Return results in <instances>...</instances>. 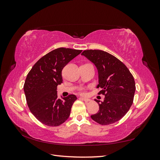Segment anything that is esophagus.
I'll list each match as a JSON object with an SVG mask.
<instances>
[{"label":"esophagus","mask_w":160,"mask_h":160,"mask_svg":"<svg viewBox=\"0 0 160 160\" xmlns=\"http://www.w3.org/2000/svg\"><path fill=\"white\" fill-rule=\"evenodd\" d=\"M80 99H83V101H85V102H88V101H90V99H88V98H80Z\"/></svg>","instance_id":"34e87169"}]
</instances>
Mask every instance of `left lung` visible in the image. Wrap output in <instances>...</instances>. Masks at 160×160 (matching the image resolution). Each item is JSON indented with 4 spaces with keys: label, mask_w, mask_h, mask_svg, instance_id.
<instances>
[{
    "label": "left lung",
    "mask_w": 160,
    "mask_h": 160,
    "mask_svg": "<svg viewBox=\"0 0 160 160\" xmlns=\"http://www.w3.org/2000/svg\"><path fill=\"white\" fill-rule=\"evenodd\" d=\"M93 62L98 71L97 88L105 95L103 101L95 99L99 106L91 119L101 125L118 122L127 113L132 106L135 91L133 75L128 67L113 55L101 50H85L82 52Z\"/></svg>",
    "instance_id": "1"
}]
</instances>
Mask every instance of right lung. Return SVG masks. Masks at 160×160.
Wrapping results in <instances>:
<instances>
[{
  "instance_id": "obj_1",
  "label": "right lung",
  "mask_w": 160,
  "mask_h": 160,
  "mask_svg": "<svg viewBox=\"0 0 160 160\" xmlns=\"http://www.w3.org/2000/svg\"><path fill=\"white\" fill-rule=\"evenodd\" d=\"M82 50L59 48L41 57L28 72L24 91L31 112L43 124L58 126L69 118L77 99L75 95L58 98L57 88L62 82V70Z\"/></svg>"
}]
</instances>
